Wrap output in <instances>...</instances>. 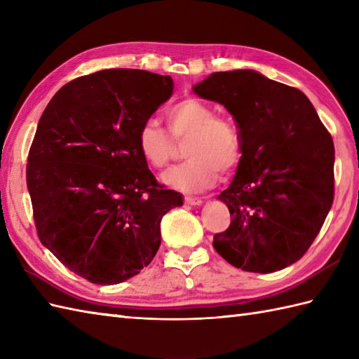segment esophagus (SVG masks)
<instances>
[{
    "mask_svg": "<svg viewBox=\"0 0 359 359\" xmlns=\"http://www.w3.org/2000/svg\"><path fill=\"white\" fill-rule=\"evenodd\" d=\"M185 202L188 205H193V207H197V205H202L203 203L201 199H196V197H185Z\"/></svg>",
    "mask_w": 359,
    "mask_h": 359,
    "instance_id": "esophagus-1",
    "label": "esophagus"
}]
</instances>
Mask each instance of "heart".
<instances>
[{
    "instance_id": "b5f03b06",
    "label": "heart",
    "mask_w": 359,
    "mask_h": 359,
    "mask_svg": "<svg viewBox=\"0 0 359 359\" xmlns=\"http://www.w3.org/2000/svg\"><path fill=\"white\" fill-rule=\"evenodd\" d=\"M166 123L174 140L185 142V163L163 175L166 187L182 193H202L217 179V170L228 174L241 162L242 144L231 120L217 117L212 106L197 98H185L170 106ZM137 149L152 168H163L174 154V142L154 121L143 123L137 134Z\"/></svg>"
}]
</instances>
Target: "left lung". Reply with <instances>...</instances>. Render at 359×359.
I'll list each match as a JSON object with an SVG mask.
<instances>
[{"mask_svg":"<svg viewBox=\"0 0 359 359\" xmlns=\"http://www.w3.org/2000/svg\"><path fill=\"white\" fill-rule=\"evenodd\" d=\"M239 128L242 157L217 196L233 216L212 247L228 264L273 273L315 241L333 203L334 148L307 95L253 69L211 74L193 86Z\"/></svg>","mask_w":359,"mask_h":359,"instance_id":"8db88e82","label":"left lung"}]
</instances>
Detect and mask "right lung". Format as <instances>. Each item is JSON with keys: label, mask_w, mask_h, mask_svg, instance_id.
<instances>
[{"label": "right lung", "mask_w": 359, "mask_h": 359, "mask_svg": "<svg viewBox=\"0 0 359 359\" xmlns=\"http://www.w3.org/2000/svg\"><path fill=\"white\" fill-rule=\"evenodd\" d=\"M170 75L106 69L67 83L38 121L27 189L43 245L79 276L114 285L160 247V220L182 207L137 149V134L170 100Z\"/></svg>", "instance_id": "obj_1"}]
</instances>
